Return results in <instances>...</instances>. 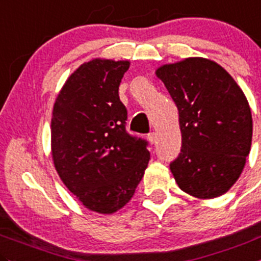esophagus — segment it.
<instances>
[{"mask_svg": "<svg viewBox=\"0 0 261 261\" xmlns=\"http://www.w3.org/2000/svg\"><path fill=\"white\" fill-rule=\"evenodd\" d=\"M148 141H150L151 143H155L156 142V140H158V135H156L155 132H152V133H150V135H148Z\"/></svg>", "mask_w": 261, "mask_h": 261, "instance_id": "1", "label": "esophagus"}]
</instances>
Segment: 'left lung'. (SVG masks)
<instances>
[{
	"instance_id": "8db88e82",
	"label": "left lung",
	"mask_w": 261,
	"mask_h": 261,
	"mask_svg": "<svg viewBox=\"0 0 261 261\" xmlns=\"http://www.w3.org/2000/svg\"><path fill=\"white\" fill-rule=\"evenodd\" d=\"M179 113L180 153L170 163L177 185L197 198L222 196L240 178L252 140L249 102L215 61L188 58L156 69Z\"/></svg>"
}]
</instances>
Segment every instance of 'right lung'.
Listing matches in <instances>:
<instances>
[{
    "label": "right lung",
    "instance_id": "obj_1",
    "mask_svg": "<svg viewBox=\"0 0 261 261\" xmlns=\"http://www.w3.org/2000/svg\"><path fill=\"white\" fill-rule=\"evenodd\" d=\"M128 60L93 59L59 92L51 119V151L64 185L87 209L113 214L133 197L150 160L147 142L125 130L119 84Z\"/></svg>",
    "mask_w": 261,
    "mask_h": 261
}]
</instances>
